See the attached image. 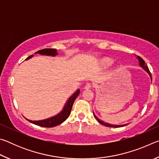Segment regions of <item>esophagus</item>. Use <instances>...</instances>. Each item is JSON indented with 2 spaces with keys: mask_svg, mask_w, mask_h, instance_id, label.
Here are the masks:
<instances>
[{
  "mask_svg": "<svg viewBox=\"0 0 159 159\" xmlns=\"http://www.w3.org/2000/svg\"><path fill=\"white\" fill-rule=\"evenodd\" d=\"M93 87V85L91 84V83H87V84H86L85 85V87H84V89H85V90H88V89H90L91 88Z\"/></svg>",
  "mask_w": 159,
  "mask_h": 159,
  "instance_id": "obj_1",
  "label": "esophagus"
}]
</instances>
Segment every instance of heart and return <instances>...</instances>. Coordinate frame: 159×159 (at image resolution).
Returning a JSON list of instances; mask_svg holds the SVG:
<instances>
[{"label": "heart", "instance_id": "obj_1", "mask_svg": "<svg viewBox=\"0 0 159 159\" xmlns=\"http://www.w3.org/2000/svg\"><path fill=\"white\" fill-rule=\"evenodd\" d=\"M113 64V60L109 57H103L99 60V64L103 67L110 66Z\"/></svg>", "mask_w": 159, "mask_h": 159}]
</instances>
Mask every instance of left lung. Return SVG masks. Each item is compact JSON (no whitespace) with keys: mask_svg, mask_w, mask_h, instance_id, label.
I'll use <instances>...</instances> for the list:
<instances>
[{"mask_svg":"<svg viewBox=\"0 0 159 159\" xmlns=\"http://www.w3.org/2000/svg\"><path fill=\"white\" fill-rule=\"evenodd\" d=\"M138 58L139 59V64H140V66L142 67V68H143L145 71H147V73L149 74V76H150V77H151V79H152V74H151V72H150V71H149V68H148V66H147V65L146 64V63H145V61H144V60L143 59H142V57H138ZM94 116H95V118H96L97 120H98V121L99 123H101L102 125H105V126H107V127H111V128H119V127H123V126H124V125H111V124H109V123H104V122H103L102 121V120H99V118L96 116L95 115H94ZM127 125V124H126Z\"/></svg>","mask_w":159,"mask_h":159,"instance_id":"1","label":"left lung"}]
</instances>
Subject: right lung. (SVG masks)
<instances>
[{"label": "right lung", "instance_id": "1", "mask_svg": "<svg viewBox=\"0 0 159 159\" xmlns=\"http://www.w3.org/2000/svg\"><path fill=\"white\" fill-rule=\"evenodd\" d=\"M36 53H39L40 55H52V56H55L57 54V50L55 49H50V48H45V49L40 50ZM34 55L29 56L28 58L26 59V60L31 58ZM79 93H80V90H78L76 92L68 99V101L66 102L65 106L64 107L63 111L61 113H60L59 114H57V116H55L48 118V119H45V120H36V121H33V120H30L28 119L27 120H29V122L34 123L35 125L41 126V127H44V128H52V127H55L56 125L61 124V123H63L64 120H65L66 118L69 116L70 114H71L72 106H73L74 100L77 98V96L79 95Z\"/></svg>", "mask_w": 159, "mask_h": 159}]
</instances>
